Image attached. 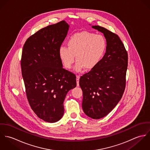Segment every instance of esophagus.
<instances>
[{"instance_id":"esophagus-1","label":"esophagus","mask_w":150,"mask_h":150,"mask_svg":"<svg viewBox=\"0 0 150 150\" xmlns=\"http://www.w3.org/2000/svg\"><path fill=\"white\" fill-rule=\"evenodd\" d=\"M79 80H80V76H76V81H77V86H79Z\"/></svg>"}]
</instances>
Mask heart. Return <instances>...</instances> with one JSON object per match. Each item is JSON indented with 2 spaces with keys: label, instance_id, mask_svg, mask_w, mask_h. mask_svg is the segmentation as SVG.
<instances>
[{
  "label": "heart",
  "instance_id": "1",
  "mask_svg": "<svg viewBox=\"0 0 150 150\" xmlns=\"http://www.w3.org/2000/svg\"><path fill=\"white\" fill-rule=\"evenodd\" d=\"M67 47L61 46L58 50L59 58L65 68L70 69L77 63L75 70L83 69L91 70L99 64L107 48V41L102 35L83 31L72 35L67 42Z\"/></svg>",
  "mask_w": 150,
  "mask_h": 150
}]
</instances>
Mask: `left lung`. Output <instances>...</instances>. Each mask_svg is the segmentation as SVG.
Wrapping results in <instances>:
<instances>
[{"mask_svg":"<svg viewBox=\"0 0 150 150\" xmlns=\"http://www.w3.org/2000/svg\"><path fill=\"white\" fill-rule=\"evenodd\" d=\"M92 28L103 33L107 48L103 58L94 69L81 76L83 110L93 119L102 118L110 113L121 100L126 84L128 54L120 38L98 25Z\"/></svg>","mask_w":150,"mask_h":150,"instance_id":"1","label":"left lung"}]
</instances>
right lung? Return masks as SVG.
Returning a JSON list of instances; mask_svg holds the SVG:
<instances>
[{"instance_id": "obj_1", "label": "right lung", "mask_w": 150, "mask_h": 150, "mask_svg": "<svg viewBox=\"0 0 150 150\" xmlns=\"http://www.w3.org/2000/svg\"><path fill=\"white\" fill-rule=\"evenodd\" d=\"M69 29L65 21L48 25L23 47L22 76L28 102L37 116L50 123L62 118L66 95L77 86L76 76L63 68L58 55Z\"/></svg>"}]
</instances>
